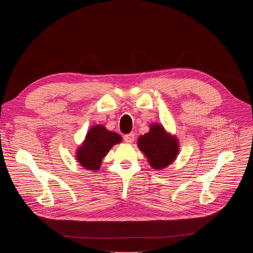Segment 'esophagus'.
<instances>
[{
	"label": "esophagus",
	"instance_id": "34e87169",
	"mask_svg": "<svg viewBox=\"0 0 253 253\" xmlns=\"http://www.w3.org/2000/svg\"><path fill=\"white\" fill-rule=\"evenodd\" d=\"M134 139H135V135H134L133 132H132V133H129V134H127V135H124V141H125L126 143H128V144L132 143V142L134 141Z\"/></svg>",
	"mask_w": 253,
	"mask_h": 253
}]
</instances>
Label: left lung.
I'll return each mask as SVG.
<instances>
[{
	"label": "left lung",
	"instance_id": "left-lung-1",
	"mask_svg": "<svg viewBox=\"0 0 253 253\" xmlns=\"http://www.w3.org/2000/svg\"><path fill=\"white\" fill-rule=\"evenodd\" d=\"M137 145L147 157L150 166L156 170L170 165L179 151L177 138L167 133L159 124H152L148 133L139 137Z\"/></svg>",
	"mask_w": 253,
	"mask_h": 253
}]
</instances>
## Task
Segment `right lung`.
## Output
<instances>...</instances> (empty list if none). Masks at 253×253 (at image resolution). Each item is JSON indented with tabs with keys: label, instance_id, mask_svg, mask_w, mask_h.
Instances as JSON below:
<instances>
[{
	"label": "right lung",
	"instance_id": "obj_1",
	"mask_svg": "<svg viewBox=\"0 0 253 253\" xmlns=\"http://www.w3.org/2000/svg\"><path fill=\"white\" fill-rule=\"evenodd\" d=\"M121 141L119 134L107 130L103 125H95L88 131L82 145L77 149L76 160L85 169L97 171L103 157Z\"/></svg>",
	"mask_w": 253,
	"mask_h": 253
}]
</instances>
